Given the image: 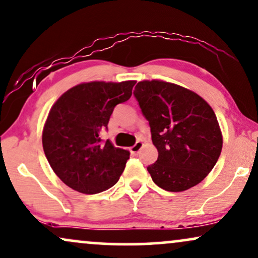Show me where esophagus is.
<instances>
[{
    "label": "esophagus",
    "instance_id": "obj_1",
    "mask_svg": "<svg viewBox=\"0 0 258 258\" xmlns=\"http://www.w3.org/2000/svg\"><path fill=\"white\" fill-rule=\"evenodd\" d=\"M143 148V142L142 141H137L135 145H134L132 148H130V152L134 153V154H137Z\"/></svg>",
    "mask_w": 258,
    "mask_h": 258
}]
</instances>
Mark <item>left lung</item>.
<instances>
[{
  "label": "left lung",
  "instance_id": "obj_1",
  "mask_svg": "<svg viewBox=\"0 0 258 258\" xmlns=\"http://www.w3.org/2000/svg\"><path fill=\"white\" fill-rule=\"evenodd\" d=\"M134 95L159 153L147 168L153 181L169 192L202 182L223 147L222 130L209 103L192 90L159 79L139 82Z\"/></svg>",
  "mask_w": 258,
  "mask_h": 258
}]
</instances>
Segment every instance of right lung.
I'll return each mask as SVG.
<instances>
[{"label":"right lung","mask_w":258,"mask_h":258,"mask_svg":"<svg viewBox=\"0 0 258 258\" xmlns=\"http://www.w3.org/2000/svg\"><path fill=\"white\" fill-rule=\"evenodd\" d=\"M135 80L82 83L69 89L49 110L42 147L53 172L77 192L110 188L124 170L129 150L100 143L113 108L132 97Z\"/></svg>","instance_id":"1"}]
</instances>
